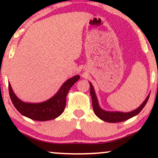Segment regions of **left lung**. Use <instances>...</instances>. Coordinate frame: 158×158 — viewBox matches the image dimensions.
<instances>
[{"label":"left lung","mask_w":158,"mask_h":158,"mask_svg":"<svg viewBox=\"0 0 158 158\" xmlns=\"http://www.w3.org/2000/svg\"><path fill=\"white\" fill-rule=\"evenodd\" d=\"M90 96H91L92 99V106H93V109L94 113L96 115L99 117V119H102V120L105 121V122L108 123H120L123 122V121H126L127 119L131 118V117H135V116L137 115L139 112L142 110V109L144 108V106H146V104L147 103V101L149 98L150 94L147 96V97L146 98L142 104L139 106L138 108H136L134 110L130 112H121V111H109V110H103L100 106H99V102H98L97 97L96 95L95 90L93 85L90 82Z\"/></svg>","instance_id":"1"}]
</instances>
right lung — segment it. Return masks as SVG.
<instances>
[{
    "instance_id": "1",
    "label": "right lung",
    "mask_w": 158,
    "mask_h": 158,
    "mask_svg": "<svg viewBox=\"0 0 158 158\" xmlns=\"http://www.w3.org/2000/svg\"><path fill=\"white\" fill-rule=\"evenodd\" d=\"M80 76L76 75L63 83L53 97L42 102H26L21 100L14 93L9 82L10 96L14 106L24 117L36 121H48L57 118L64 111L66 106V97L74 83Z\"/></svg>"
}]
</instances>
